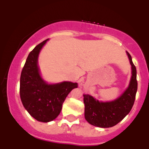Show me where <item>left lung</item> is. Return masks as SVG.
I'll list each match as a JSON object with an SVG mask.
<instances>
[{"label":"left lung","instance_id":"obj_1","mask_svg":"<svg viewBox=\"0 0 149 149\" xmlns=\"http://www.w3.org/2000/svg\"><path fill=\"white\" fill-rule=\"evenodd\" d=\"M132 68V76L129 86L125 93L110 102H100L88 94H84L85 119L89 124L99 127L116 125L130 113L134 104L137 91L136 66L131 54L127 52Z\"/></svg>","mask_w":149,"mask_h":149}]
</instances>
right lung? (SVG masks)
Here are the masks:
<instances>
[{
	"instance_id": "1",
	"label": "right lung",
	"mask_w": 149,
	"mask_h": 149,
	"mask_svg": "<svg viewBox=\"0 0 149 149\" xmlns=\"http://www.w3.org/2000/svg\"><path fill=\"white\" fill-rule=\"evenodd\" d=\"M48 39L30 51L22 68L20 78V97L24 108L37 121L48 122L58 116L69 93L77 88V83L46 84L39 74L38 56Z\"/></svg>"
}]
</instances>
